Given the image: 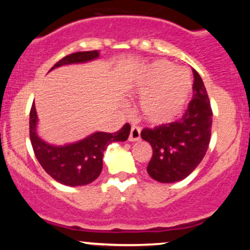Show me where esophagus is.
Returning <instances> with one entry per match:
<instances>
[{"label":"esophagus","mask_w":250,"mask_h":250,"mask_svg":"<svg viewBox=\"0 0 250 250\" xmlns=\"http://www.w3.org/2000/svg\"><path fill=\"white\" fill-rule=\"evenodd\" d=\"M141 140V129L139 127H131L130 134H129V141L136 142Z\"/></svg>","instance_id":"34e87169"}]
</instances>
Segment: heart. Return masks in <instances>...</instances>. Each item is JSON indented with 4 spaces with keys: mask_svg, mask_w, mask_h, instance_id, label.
<instances>
[{
    "mask_svg": "<svg viewBox=\"0 0 250 250\" xmlns=\"http://www.w3.org/2000/svg\"><path fill=\"white\" fill-rule=\"evenodd\" d=\"M129 90L145 94L140 111L153 125H169L180 119L191 93V79L183 68L170 62L155 61L143 67L129 83Z\"/></svg>",
    "mask_w": 250,
    "mask_h": 250,
    "instance_id": "b5f03b06",
    "label": "heart"
}]
</instances>
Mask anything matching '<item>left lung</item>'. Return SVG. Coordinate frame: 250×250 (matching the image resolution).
<instances>
[{
	"label": "left lung",
	"instance_id": "1",
	"mask_svg": "<svg viewBox=\"0 0 250 250\" xmlns=\"http://www.w3.org/2000/svg\"><path fill=\"white\" fill-rule=\"evenodd\" d=\"M193 73V100L183 116L176 122L146 128L141 133L153 148L147 171L161 183L177 182L193 173L210 142L213 111L202 79L196 70Z\"/></svg>",
	"mask_w": 250,
	"mask_h": 250
}]
</instances>
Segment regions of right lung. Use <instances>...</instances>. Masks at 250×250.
Listing matches in <instances>:
<instances>
[{
    "mask_svg": "<svg viewBox=\"0 0 250 250\" xmlns=\"http://www.w3.org/2000/svg\"><path fill=\"white\" fill-rule=\"evenodd\" d=\"M100 51H80L63 57L51 67V70L62 65L87 63L99 59ZM35 103H33L29 119L31 146L40 165L54 180L64 186L77 187L95 181L102 171L103 151L111 142H123L128 139L130 125L125 123L116 133L96 131L84 139L73 143L56 146L48 143L37 133Z\"/></svg>",
    "mask_w": 250,
    "mask_h": 250,
    "instance_id": "add662e5",
    "label": "right lung"
}]
</instances>
